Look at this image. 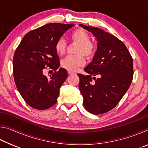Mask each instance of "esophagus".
<instances>
[{
	"label": "esophagus",
	"mask_w": 148,
	"mask_h": 148,
	"mask_svg": "<svg viewBox=\"0 0 148 148\" xmlns=\"http://www.w3.org/2000/svg\"><path fill=\"white\" fill-rule=\"evenodd\" d=\"M68 73L69 74H74V72H71V71H68Z\"/></svg>",
	"instance_id": "1"
}]
</instances>
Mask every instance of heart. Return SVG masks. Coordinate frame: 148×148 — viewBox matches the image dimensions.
<instances>
[{
  "label": "heart",
  "instance_id": "b5f03b06",
  "mask_svg": "<svg viewBox=\"0 0 148 148\" xmlns=\"http://www.w3.org/2000/svg\"><path fill=\"white\" fill-rule=\"evenodd\" d=\"M72 40L78 43L76 49V55L69 56L65 57L61 62L62 68L69 71L75 72L79 67L83 66L86 63L85 58L93 56L96 50V46L93 42L89 40V36L84 30L76 29L71 35ZM66 44L64 40L59 38L55 44V50L59 56H62L66 51Z\"/></svg>",
  "mask_w": 148,
  "mask_h": 148
}]
</instances>
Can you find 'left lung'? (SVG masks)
Wrapping results in <instances>:
<instances>
[{
  "label": "left lung",
  "instance_id": "left-lung-1",
  "mask_svg": "<svg viewBox=\"0 0 148 148\" xmlns=\"http://www.w3.org/2000/svg\"><path fill=\"white\" fill-rule=\"evenodd\" d=\"M79 26L91 32L98 41L92 62L84 69L89 75L77 74L84 106L92 114L106 113L116 107L131 86L133 61L127 47L117 37L97 27ZM97 75L99 79L94 77Z\"/></svg>",
  "mask_w": 148,
  "mask_h": 148
}]
</instances>
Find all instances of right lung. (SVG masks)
Returning a JSON list of instances; mask_svg holds the SVG:
<instances>
[{
    "instance_id": "add662e5",
    "label": "right lung",
    "mask_w": 148,
    "mask_h": 148,
    "mask_svg": "<svg viewBox=\"0 0 148 148\" xmlns=\"http://www.w3.org/2000/svg\"><path fill=\"white\" fill-rule=\"evenodd\" d=\"M74 24L49 23L27 33L15 51L13 73L16 86L26 103L43 110L56 103L59 89L68 76L60 68L55 44ZM47 67L55 72L47 77L43 74Z\"/></svg>"
}]
</instances>
